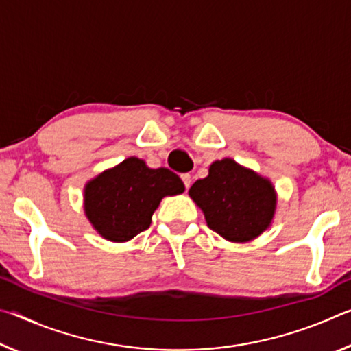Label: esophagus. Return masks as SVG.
<instances>
[{
  "mask_svg": "<svg viewBox=\"0 0 351 351\" xmlns=\"http://www.w3.org/2000/svg\"><path fill=\"white\" fill-rule=\"evenodd\" d=\"M181 180H182V182H184V186H186V189H189V187H191V181H192V178H191V175H189V173H182V175H181Z\"/></svg>",
  "mask_w": 351,
  "mask_h": 351,
  "instance_id": "obj_1",
  "label": "esophagus"
}]
</instances>
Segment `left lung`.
Returning <instances> with one entry per match:
<instances>
[{
	"label": "left lung",
	"mask_w": 351,
	"mask_h": 351,
	"mask_svg": "<svg viewBox=\"0 0 351 351\" xmlns=\"http://www.w3.org/2000/svg\"><path fill=\"white\" fill-rule=\"evenodd\" d=\"M210 230L228 242H250L267 231L276 213L278 195L269 178L234 159L209 165L208 176L189 189Z\"/></svg>",
	"instance_id": "8db88e82"
}]
</instances>
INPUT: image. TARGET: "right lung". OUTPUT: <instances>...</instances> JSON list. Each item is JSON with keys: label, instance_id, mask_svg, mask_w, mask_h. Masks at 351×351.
Listing matches in <instances>:
<instances>
[{"label": "right lung", "instance_id": "right-lung-1", "mask_svg": "<svg viewBox=\"0 0 351 351\" xmlns=\"http://www.w3.org/2000/svg\"><path fill=\"white\" fill-rule=\"evenodd\" d=\"M184 189L173 171L149 169L131 156L86 182L84 214L106 241L128 242L147 230L164 197L180 195Z\"/></svg>", "mask_w": 351, "mask_h": 351}]
</instances>
